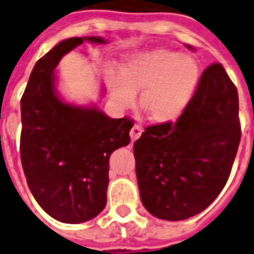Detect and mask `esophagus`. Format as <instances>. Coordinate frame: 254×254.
<instances>
[{
    "label": "esophagus",
    "mask_w": 254,
    "mask_h": 254,
    "mask_svg": "<svg viewBox=\"0 0 254 254\" xmlns=\"http://www.w3.org/2000/svg\"><path fill=\"white\" fill-rule=\"evenodd\" d=\"M143 132V128H142V126H139V125H134L132 126V128H131V131H129V136H131V140L132 142H135L136 139L142 135Z\"/></svg>",
    "instance_id": "esophagus-1"
}]
</instances>
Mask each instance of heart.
I'll use <instances>...</instances> for the list:
<instances>
[{
  "mask_svg": "<svg viewBox=\"0 0 254 254\" xmlns=\"http://www.w3.org/2000/svg\"><path fill=\"white\" fill-rule=\"evenodd\" d=\"M201 79L199 64L191 56L169 49L134 53L122 63L119 76L110 73L112 98L128 106L140 91L139 106L155 123H170L191 102Z\"/></svg>",
  "mask_w": 254,
  "mask_h": 254,
  "instance_id": "1",
  "label": "heart"
}]
</instances>
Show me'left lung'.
Listing matches in <instances>:
<instances>
[{"instance_id":"obj_1","label":"left lung","mask_w":254,"mask_h":254,"mask_svg":"<svg viewBox=\"0 0 254 254\" xmlns=\"http://www.w3.org/2000/svg\"><path fill=\"white\" fill-rule=\"evenodd\" d=\"M240 139L237 88L215 63L175 123L148 126L134 143L143 206L167 221L205 210L228 182Z\"/></svg>"}]
</instances>
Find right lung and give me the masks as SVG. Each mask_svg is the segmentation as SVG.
Here are the masks:
<instances>
[{
    "label": "right lung",
    "mask_w": 254,
    "mask_h": 254,
    "mask_svg": "<svg viewBox=\"0 0 254 254\" xmlns=\"http://www.w3.org/2000/svg\"><path fill=\"white\" fill-rule=\"evenodd\" d=\"M63 40L36 63L21 98V163L34 199L65 224L95 218L107 203L110 156L129 143L132 120L112 119L98 107L69 104L56 91L62 57L84 41Z\"/></svg>",
    "instance_id": "1"
}]
</instances>
